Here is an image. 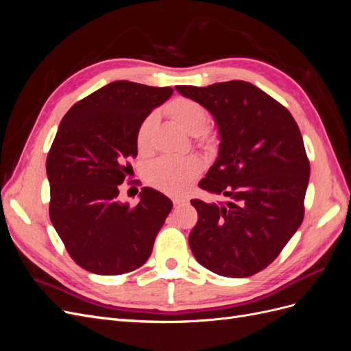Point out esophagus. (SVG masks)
<instances>
[{
  "label": "esophagus",
  "instance_id": "1",
  "mask_svg": "<svg viewBox=\"0 0 351 351\" xmlns=\"http://www.w3.org/2000/svg\"><path fill=\"white\" fill-rule=\"evenodd\" d=\"M173 204H174V206H182V205L187 204V200L186 199H173Z\"/></svg>",
  "mask_w": 351,
  "mask_h": 351
}]
</instances>
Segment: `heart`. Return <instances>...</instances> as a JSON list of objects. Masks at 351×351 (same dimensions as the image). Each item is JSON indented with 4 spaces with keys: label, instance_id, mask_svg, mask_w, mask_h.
Masks as SVG:
<instances>
[{
    "label": "heart",
    "instance_id": "heart-1",
    "mask_svg": "<svg viewBox=\"0 0 351 351\" xmlns=\"http://www.w3.org/2000/svg\"><path fill=\"white\" fill-rule=\"evenodd\" d=\"M167 114L183 129L200 137L206 136L204 129L208 123V110L200 102L178 97L167 105ZM156 115L147 114L136 129L134 142L139 154H146L151 146V134ZM200 169V164L193 158L162 156L149 167L151 183L167 193L182 195L189 189Z\"/></svg>",
    "mask_w": 351,
    "mask_h": 351
}]
</instances>
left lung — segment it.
Wrapping results in <instances>:
<instances>
[{
    "label": "left lung",
    "mask_w": 351,
    "mask_h": 351,
    "mask_svg": "<svg viewBox=\"0 0 351 351\" xmlns=\"http://www.w3.org/2000/svg\"><path fill=\"white\" fill-rule=\"evenodd\" d=\"M176 89L214 115L219 152L199 187L227 197L218 205L190 200L197 210L190 249L222 277H250L277 259L304 217L311 165L299 125L249 82Z\"/></svg>",
    "instance_id": "1"
}]
</instances>
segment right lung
<instances>
[{"label":"right lung","mask_w":351,"mask_h":351,"mask_svg":"<svg viewBox=\"0 0 351 351\" xmlns=\"http://www.w3.org/2000/svg\"><path fill=\"white\" fill-rule=\"evenodd\" d=\"M173 92L117 80L62 117L47 158L49 218L80 268L120 275L151 256L173 202L143 187L139 204L130 206L121 204L119 193L137 155V125Z\"/></svg>","instance_id":"obj_1"}]
</instances>
